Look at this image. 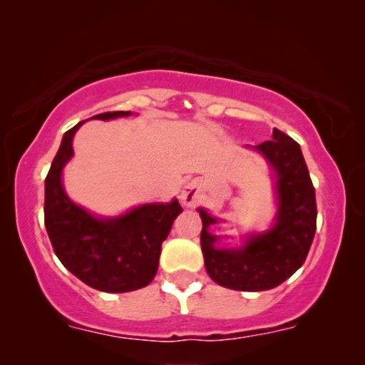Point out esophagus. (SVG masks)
Segmentation results:
<instances>
[{"instance_id":"esophagus-1","label":"esophagus","mask_w":365,"mask_h":365,"mask_svg":"<svg viewBox=\"0 0 365 365\" xmlns=\"http://www.w3.org/2000/svg\"><path fill=\"white\" fill-rule=\"evenodd\" d=\"M202 199V187L197 181L187 182L181 191V202L186 207H194Z\"/></svg>"}]
</instances>
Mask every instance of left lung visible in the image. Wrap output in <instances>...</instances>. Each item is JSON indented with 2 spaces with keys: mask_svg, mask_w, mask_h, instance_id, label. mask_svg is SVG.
<instances>
[{
  "mask_svg": "<svg viewBox=\"0 0 365 365\" xmlns=\"http://www.w3.org/2000/svg\"><path fill=\"white\" fill-rule=\"evenodd\" d=\"M247 148L261 154L272 171L277 209L271 227L242 236L241 246H224L221 241L227 236L209 232L221 221L204 207L197 212L209 277L234 291L257 292L277 287L306 261L316 234L317 207L301 146L292 138L274 128L271 141Z\"/></svg>",
  "mask_w": 365,
  "mask_h": 365,
  "instance_id": "8db88e82",
  "label": "left lung"
}]
</instances>
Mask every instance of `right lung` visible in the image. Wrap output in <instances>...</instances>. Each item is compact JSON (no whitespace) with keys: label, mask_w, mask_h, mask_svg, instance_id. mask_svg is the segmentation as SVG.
Returning a JSON list of instances; mask_svg holds the SVG:
<instances>
[{"label":"right lung","mask_w":365,"mask_h":365,"mask_svg":"<svg viewBox=\"0 0 365 365\" xmlns=\"http://www.w3.org/2000/svg\"><path fill=\"white\" fill-rule=\"evenodd\" d=\"M131 111L103 113L89 119L131 116ZM84 121L64 133L44 181V226L63 266L79 281L103 292L146 287L158 272L161 244L182 212L171 202H149L119 216H96L64 191L63 169L73 158V138Z\"/></svg>","instance_id":"obj_1"}]
</instances>
